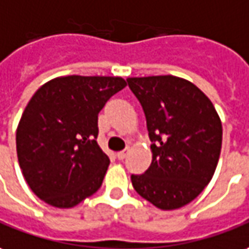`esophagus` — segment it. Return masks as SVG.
<instances>
[{
  "mask_svg": "<svg viewBox=\"0 0 249 249\" xmlns=\"http://www.w3.org/2000/svg\"><path fill=\"white\" fill-rule=\"evenodd\" d=\"M128 152H130V149H124V150H122V152H118V153H116L118 160H124V159L127 157Z\"/></svg>",
  "mask_w": 249,
  "mask_h": 249,
  "instance_id": "1",
  "label": "esophagus"
}]
</instances>
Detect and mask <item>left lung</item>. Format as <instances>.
<instances>
[{"label":"left lung","mask_w":249,"mask_h":249,"mask_svg":"<svg viewBox=\"0 0 249 249\" xmlns=\"http://www.w3.org/2000/svg\"><path fill=\"white\" fill-rule=\"evenodd\" d=\"M140 100L152 141V164L131 175L142 198L161 210L186 206L210 183L218 164L222 124L213 103L175 75L127 78Z\"/></svg>","instance_id":"left-lung-1"}]
</instances>
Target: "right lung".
<instances>
[{
  "label": "right lung",
  "instance_id": "obj_1",
  "mask_svg": "<svg viewBox=\"0 0 249 249\" xmlns=\"http://www.w3.org/2000/svg\"><path fill=\"white\" fill-rule=\"evenodd\" d=\"M126 87L122 77L66 75L46 82L24 109L16 131L27 184L51 206H77L100 188L109 159L96 138L97 115Z\"/></svg>",
  "mask_w": 249,
  "mask_h": 249
}]
</instances>
